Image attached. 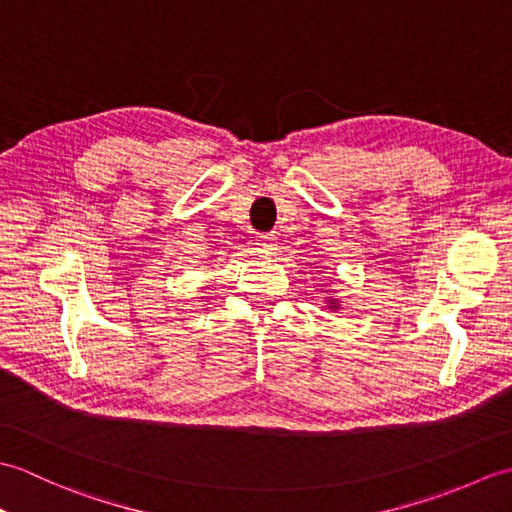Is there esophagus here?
Masks as SVG:
<instances>
[{
	"mask_svg": "<svg viewBox=\"0 0 512 512\" xmlns=\"http://www.w3.org/2000/svg\"><path fill=\"white\" fill-rule=\"evenodd\" d=\"M255 246H257L259 253H264V255H273V250L277 248V237H275L273 233H264V235H259V237L255 239Z\"/></svg>",
	"mask_w": 512,
	"mask_h": 512,
	"instance_id": "34e87169",
	"label": "esophagus"
}]
</instances>
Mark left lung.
<instances>
[{
  "label": "left lung",
  "instance_id": "1",
  "mask_svg": "<svg viewBox=\"0 0 512 512\" xmlns=\"http://www.w3.org/2000/svg\"><path fill=\"white\" fill-rule=\"evenodd\" d=\"M325 308L332 310V312H339V310H341V299H336V297H325Z\"/></svg>",
  "mask_w": 512,
  "mask_h": 512
}]
</instances>
